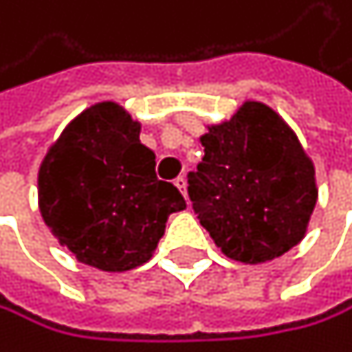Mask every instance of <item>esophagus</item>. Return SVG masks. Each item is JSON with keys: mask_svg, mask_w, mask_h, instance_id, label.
Returning a JSON list of instances; mask_svg holds the SVG:
<instances>
[{"mask_svg": "<svg viewBox=\"0 0 352 352\" xmlns=\"http://www.w3.org/2000/svg\"><path fill=\"white\" fill-rule=\"evenodd\" d=\"M175 186H177V188H179V192L186 197V179H184V177H177V179H175Z\"/></svg>", "mask_w": 352, "mask_h": 352, "instance_id": "34e87169", "label": "esophagus"}]
</instances>
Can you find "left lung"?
I'll return each instance as SVG.
<instances>
[{"label":"left lung","mask_w":352,"mask_h":352,"mask_svg":"<svg viewBox=\"0 0 352 352\" xmlns=\"http://www.w3.org/2000/svg\"><path fill=\"white\" fill-rule=\"evenodd\" d=\"M206 127V155L188 179L199 223L229 259L272 262L307 234L318 201L314 162L262 101H242L231 118Z\"/></svg>","instance_id":"8db88e82"}]
</instances>
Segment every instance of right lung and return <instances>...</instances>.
I'll return each mask as SVG.
<instances>
[{"label":"right lung","mask_w":352,"mask_h":352,"mask_svg":"<svg viewBox=\"0 0 352 352\" xmlns=\"http://www.w3.org/2000/svg\"><path fill=\"white\" fill-rule=\"evenodd\" d=\"M186 201L155 177L140 121L116 101L82 110L49 144L38 210L54 238L86 266L125 272L153 257L166 221Z\"/></svg>","instance_id":"1"}]
</instances>
